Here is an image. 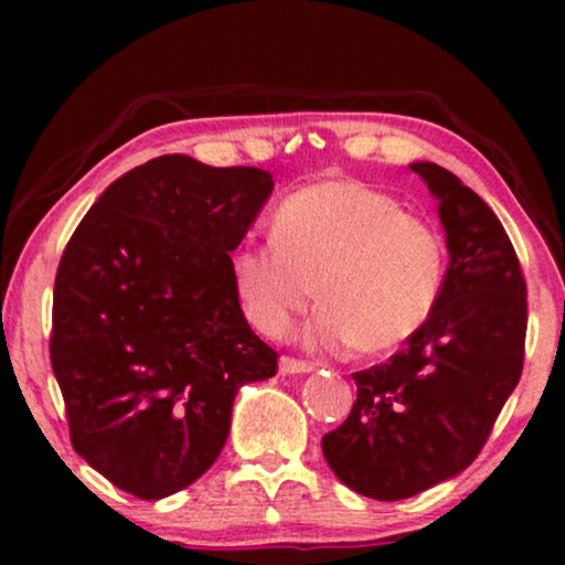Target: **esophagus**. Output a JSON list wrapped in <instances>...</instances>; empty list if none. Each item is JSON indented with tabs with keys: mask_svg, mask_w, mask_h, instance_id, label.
Returning a JSON list of instances; mask_svg holds the SVG:
<instances>
[{
	"mask_svg": "<svg viewBox=\"0 0 565 565\" xmlns=\"http://www.w3.org/2000/svg\"><path fill=\"white\" fill-rule=\"evenodd\" d=\"M311 370H313L311 362L292 360V358H282L280 360V373L282 375H303V373H311Z\"/></svg>",
	"mask_w": 565,
	"mask_h": 565,
	"instance_id": "1",
	"label": "esophagus"
}]
</instances>
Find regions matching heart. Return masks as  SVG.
<instances>
[{"instance_id":"heart-1","label":"heart","mask_w":565,"mask_h":565,"mask_svg":"<svg viewBox=\"0 0 565 565\" xmlns=\"http://www.w3.org/2000/svg\"><path fill=\"white\" fill-rule=\"evenodd\" d=\"M269 238L236 246L228 262L246 319L267 337H282L316 292L308 344L383 354L427 323L443 292V234L362 182L292 192L273 213Z\"/></svg>"}]
</instances>
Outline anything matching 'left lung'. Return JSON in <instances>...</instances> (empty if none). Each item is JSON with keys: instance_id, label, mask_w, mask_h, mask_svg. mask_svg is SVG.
<instances>
[{"instance_id": "left-lung-1", "label": "left lung", "mask_w": 565, "mask_h": 565, "mask_svg": "<svg viewBox=\"0 0 565 565\" xmlns=\"http://www.w3.org/2000/svg\"><path fill=\"white\" fill-rule=\"evenodd\" d=\"M437 200L450 265L427 323L388 362L354 373L358 401L321 439L344 486L377 501L462 473L522 375L527 288L497 213L431 161L408 164Z\"/></svg>"}]
</instances>
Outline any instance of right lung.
Listing matches in <instances>:
<instances>
[{
  "mask_svg": "<svg viewBox=\"0 0 565 565\" xmlns=\"http://www.w3.org/2000/svg\"><path fill=\"white\" fill-rule=\"evenodd\" d=\"M273 188L265 169L167 153L118 177L68 238L51 367L74 450L138 499L198 481L242 385L277 373L228 267Z\"/></svg>",
  "mask_w": 565,
  "mask_h": 565,
  "instance_id": "1",
  "label": "right lung"
}]
</instances>
